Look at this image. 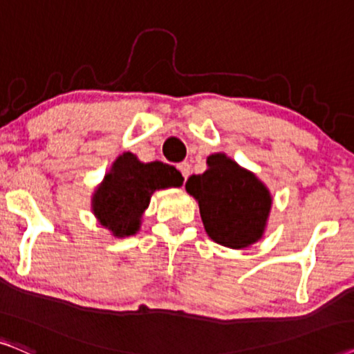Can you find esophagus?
<instances>
[{"instance_id":"esophagus-1","label":"esophagus","mask_w":354,"mask_h":354,"mask_svg":"<svg viewBox=\"0 0 354 354\" xmlns=\"http://www.w3.org/2000/svg\"><path fill=\"white\" fill-rule=\"evenodd\" d=\"M178 169H180L183 178L187 180V176H189V173H191V165L187 162H181V163H178Z\"/></svg>"}]
</instances>
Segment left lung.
<instances>
[{"label": "left lung", "instance_id": "1", "mask_svg": "<svg viewBox=\"0 0 354 354\" xmlns=\"http://www.w3.org/2000/svg\"><path fill=\"white\" fill-rule=\"evenodd\" d=\"M207 167L186 181V191L199 202L207 234L232 249L257 243L272 207L267 186L225 153L210 155Z\"/></svg>", "mask_w": 354, "mask_h": 354}]
</instances>
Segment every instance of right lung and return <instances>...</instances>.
Masks as SVG:
<instances>
[{
  "mask_svg": "<svg viewBox=\"0 0 354 354\" xmlns=\"http://www.w3.org/2000/svg\"><path fill=\"white\" fill-rule=\"evenodd\" d=\"M185 181L171 165L142 163L134 153L124 152L115 160L92 197V210L113 236L136 234L153 191L180 187Z\"/></svg>",
  "mask_w": 354,
  "mask_h": 354,
  "instance_id": "right-lung-1",
  "label": "right lung"
}]
</instances>
